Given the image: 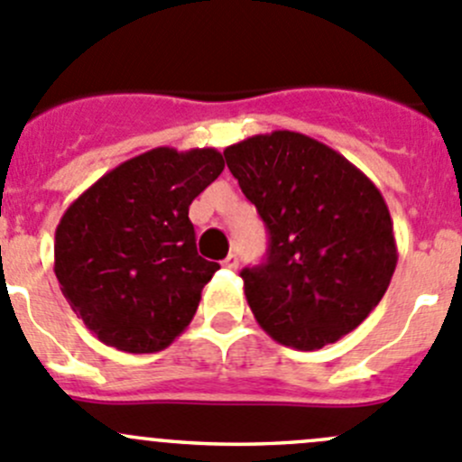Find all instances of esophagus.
<instances>
[{"label":"esophagus","instance_id":"esophagus-1","mask_svg":"<svg viewBox=\"0 0 462 462\" xmlns=\"http://www.w3.org/2000/svg\"><path fill=\"white\" fill-rule=\"evenodd\" d=\"M223 266L230 268V271H235V268L239 266V257H236V254H227V257L223 259Z\"/></svg>","mask_w":462,"mask_h":462}]
</instances>
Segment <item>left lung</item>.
Instances as JSON below:
<instances>
[{
  "label": "left lung",
  "mask_w": 462,
  "mask_h": 462,
  "mask_svg": "<svg viewBox=\"0 0 462 462\" xmlns=\"http://www.w3.org/2000/svg\"><path fill=\"white\" fill-rule=\"evenodd\" d=\"M223 155L268 230L266 262L241 271L262 329L295 350H320L356 329L397 266L382 191L302 133L254 135Z\"/></svg>",
  "instance_id": "left-lung-1"
}]
</instances>
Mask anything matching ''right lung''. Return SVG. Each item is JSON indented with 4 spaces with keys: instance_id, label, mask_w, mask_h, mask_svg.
Segmentation results:
<instances>
[{
    "instance_id": "add662e5",
    "label": "right lung",
    "mask_w": 462,
    "mask_h": 462,
    "mask_svg": "<svg viewBox=\"0 0 462 462\" xmlns=\"http://www.w3.org/2000/svg\"><path fill=\"white\" fill-rule=\"evenodd\" d=\"M223 167L217 149L160 146L107 171L62 214L53 273L101 343L149 355L189 325L218 271L196 253L189 205Z\"/></svg>"
}]
</instances>
